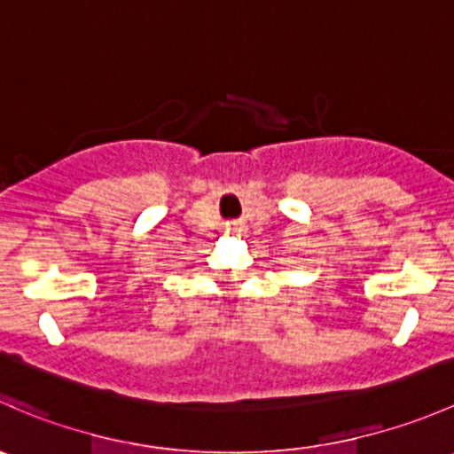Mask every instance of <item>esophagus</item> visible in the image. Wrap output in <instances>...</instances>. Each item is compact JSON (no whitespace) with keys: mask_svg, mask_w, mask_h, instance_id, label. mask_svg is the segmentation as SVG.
Instances as JSON below:
<instances>
[{"mask_svg":"<svg viewBox=\"0 0 454 454\" xmlns=\"http://www.w3.org/2000/svg\"><path fill=\"white\" fill-rule=\"evenodd\" d=\"M228 232H241V223H231V226H228Z\"/></svg>","mask_w":454,"mask_h":454,"instance_id":"obj_1","label":"esophagus"}]
</instances>
